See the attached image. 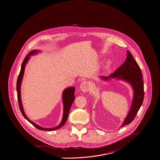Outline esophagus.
Here are the masks:
<instances>
[{
	"label": "esophagus",
	"mask_w": 160,
	"mask_h": 160,
	"mask_svg": "<svg viewBox=\"0 0 160 160\" xmlns=\"http://www.w3.org/2000/svg\"><path fill=\"white\" fill-rule=\"evenodd\" d=\"M80 89L82 91L84 92H88V91H89V89H90L89 83L88 81H84L83 82H81V84L80 85Z\"/></svg>",
	"instance_id": "obj_1"
}]
</instances>
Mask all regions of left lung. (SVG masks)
Returning <instances> with one entry per match:
<instances>
[{
	"label": "left lung",
	"instance_id": "left-lung-1",
	"mask_svg": "<svg viewBox=\"0 0 160 160\" xmlns=\"http://www.w3.org/2000/svg\"><path fill=\"white\" fill-rule=\"evenodd\" d=\"M127 58L124 63L108 77L102 76L104 80L109 78H118L129 82L134 89V98L131 110L121 126L130 124L135 118L144 98L143 82L142 74L132 54L128 50Z\"/></svg>",
	"mask_w": 160,
	"mask_h": 160
}]
</instances>
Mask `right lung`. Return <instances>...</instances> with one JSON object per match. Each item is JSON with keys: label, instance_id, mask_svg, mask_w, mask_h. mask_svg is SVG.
Instances as JSON below:
<instances>
[{"label": "right lung", "instance_id": "right-lung-1", "mask_svg": "<svg viewBox=\"0 0 160 160\" xmlns=\"http://www.w3.org/2000/svg\"><path fill=\"white\" fill-rule=\"evenodd\" d=\"M37 50H33L31 51L24 59L23 60V63L22 65V68L20 72V74L18 76V79H17V97H18V105H19V107L20 109V111L22 112V113L23 114V116L31 123L32 124L34 127H36L37 129H39V130H42V131H52L54 130H56L60 128H61L62 126H63L67 120V118L68 116L69 112V110L71 108V107L74 102V100L75 99V97H74V91H75V88L73 87L71 88H69L66 89L63 93V105H64V112H63V119L62 121V122L60 124L59 126H58L56 128H42L37 124H36L34 122H32L31 121H30L27 116H26V114L24 112L23 110V106H22V100H21V92H20V86H21V83H22V78H23V74H24V67L26 63H27V62L28 61V59L29 58V56L31 55H33L36 53H37Z\"/></svg>", "mask_w": 160, "mask_h": 160}]
</instances>
